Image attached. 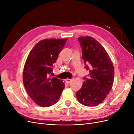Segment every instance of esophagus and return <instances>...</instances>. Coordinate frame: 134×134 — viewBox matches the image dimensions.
<instances>
[{"mask_svg":"<svg viewBox=\"0 0 134 134\" xmlns=\"http://www.w3.org/2000/svg\"><path fill=\"white\" fill-rule=\"evenodd\" d=\"M71 80H72L71 79H68V78H67L66 79H65V82H66V83H69Z\"/></svg>","mask_w":134,"mask_h":134,"instance_id":"esophagus-1","label":"esophagus"}]
</instances>
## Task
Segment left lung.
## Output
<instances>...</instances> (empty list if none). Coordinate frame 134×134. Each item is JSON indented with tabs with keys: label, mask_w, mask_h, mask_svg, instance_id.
<instances>
[{
	"label": "left lung",
	"mask_w": 134,
	"mask_h": 134,
	"mask_svg": "<svg viewBox=\"0 0 134 134\" xmlns=\"http://www.w3.org/2000/svg\"><path fill=\"white\" fill-rule=\"evenodd\" d=\"M85 64L90 67L88 78L84 77L82 87L76 92L79 102L84 106H97L106 98L112 89L115 70L109 55L97 40L90 36L78 38ZM89 70L87 65H86Z\"/></svg>",
	"instance_id": "left-lung-1"
}]
</instances>
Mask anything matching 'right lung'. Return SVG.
I'll return each instance as SVG.
<instances>
[{"label": "right lung", "mask_w": 134, "mask_h": 134, "mask_svg": "<svg viewBox=\"0 0 134 134\" xmlns=\"http://www.w3.org/2000/svg\"><path fill=\"white\" fill-rule=\"evenodd\" d=\"M67 40H41L27 58L23 72V84L31 99L40 106L47 107L57 103L65 87L63 80L49 75Z\"/></svg>", "instance_id": "right-lung-1"}]
</instances>
